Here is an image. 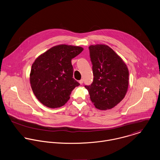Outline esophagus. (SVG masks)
<instances>
[{"mask_svg": "<svg viewBox=\"0 0 160 160\" xmlns=\"http://www.w3.org/2000/svg\"><path fill=\"white\" fill-rule=\"evenodd\" d=\"M79 83L80 84H82L83 83V79H82V80H79Z\"/></svg>", "mask_w": 160, "mask_h": 160, "instance_id": "obj_1", "label": "esophagus"}]
</instances>
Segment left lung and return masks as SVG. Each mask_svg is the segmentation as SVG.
<instances>
[{
	"mask_svg": "<svg viewBox=\"0 0 160 160\" xmlns=\"http://www.w3.org/2000/svg\"><path fill=\"white\" fill-rule=\"evenodd\" d=\"M93 81L85 87L95 108L112 109L125 97L128 88L129 72L122 58L103 44L89 47Z\"/></svg>",
	"mask_w": 160,
	"mask_h": 160,
	"instance_id": "left-lung-1",
	"label": "left lung"
}]
</instances>
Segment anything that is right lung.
<instances>
[{
    "label": "right lung",
    "instance_id": "right-lung-1",
    "mask_svg": "<svg viewBox=\"0 0 160 160\" xmlns=\"http://www.w3.org/2000/svg\"><path fill=\"white\" fill-rule=\"evenodd\" d=\"M83 48L61 44L39 55L32 65L30 82L32 91L43 105L59 108L70 99L72 91L80 84L73 78L71 60Z\"/></svg>",
    "mask_w": 160,
    "mask_h": 160
}]
</instances>
